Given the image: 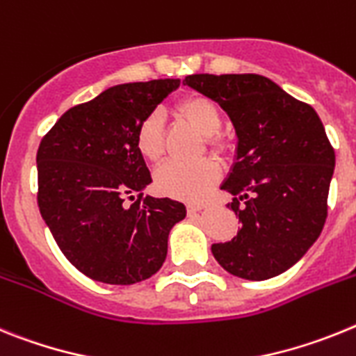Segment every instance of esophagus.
Returning a JSON list of instances; mask_svg holds the SVG:
<instances>
[{
    "label": "esophagus",
    "instance_id": "esophagus-1",
    "mask_svg": "<svg viewBox=\"0 0 356 356\" xmlns=\"http://www.w3.org/2000/svg\"><path fill=\"white\" fill-rule=\"evenodd\" d=\"M199 211H202V206H199V204H190L188 206V215H195Z\"/></svg>",
    "mask_w": 356,
    "mask_h": 356
}]
</instances>
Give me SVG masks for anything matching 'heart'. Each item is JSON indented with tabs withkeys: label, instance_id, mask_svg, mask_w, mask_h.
<instances>
[{
	"label": "heart",
	"instance_id": "1",
	"mask_svg": "<svg viewBox=\"0 0 356 356\" xmlns=\"http://www.w3.org/2000/svg\"><path fill=\"white\" fill-rule=\"evenodd\" d=\"M179 116L206 134V143L213 152L222 154L227 141L218 132L222 114L218 105L202 95H188L175 105ZM136 148L143 159L156 163L165 154V127L163 116L154 111L148 113L136 129ZM220 179V166L213 159H200L197 163L168 161L156 172L154 184L159 193L172 199L199 202L209 195V191Z\"/></svg>",
	"mask_w": 356,
	"mask_h": 356
}]
</instances>
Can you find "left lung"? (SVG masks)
Here are the masks:
<instances>
[{
  "label": "left lung",
  "mask_w": 356,
  "mask_h": 356,
  "mask_svg": "<svg viewBox=\"0 0 356 356\" xmlns=\"http://www.w3.org/2000/svg\"><path fill=\"white\" fill-rule=\"evenodd\" d=\"M184 84L218 102L236 129V163L222 190L242 222L231 242L213 243L233 276L261 281L298 264L327 216L335 150L314 107L267 76L190 75Z\"/></svg>",
  "instance_id": "8db88e82"
}]
</instances>
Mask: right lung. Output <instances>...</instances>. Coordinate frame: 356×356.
Listing matches in <instances>:
<instances>
[{
	"instance_id": "1",
	"label": "right lung",
	"mask_w": 356,
	"mask_h": 356,
	"mask_svg": "<svg viewBox=\"0 0 356 356\" xmlns=\"http://www.w3.org/2000/svg\"><path fill=\"white\" fill-rule=\"evenodd\" d=\"M179 79L114 86L71 107L37 150V204L63 254L82 274L132 285L165 264L184 204L141 193L152 182L136 129ZM125 200H131L127 204Z\"/></svg>"
}]
</instances>
